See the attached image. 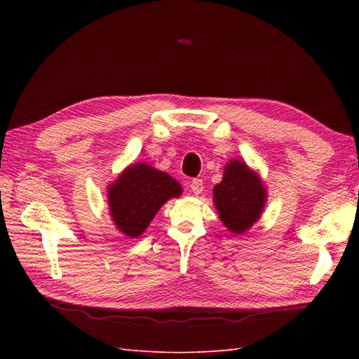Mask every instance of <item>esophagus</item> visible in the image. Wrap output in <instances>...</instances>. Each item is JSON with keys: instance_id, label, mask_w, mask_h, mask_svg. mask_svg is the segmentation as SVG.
<instances>
[{"instance_id": "esophagus-1", "label": "esophagus", "mask_w": 359, "mask_h": 359, "mask_svg": "<svg viewBox=\"0 0 359 359\" xmlns=\"http://www.w3.org/2000/svg\"><path fill=\"white\" fill-rule=\"evenodd\" d=\"M190 190L194 193V194H196V196H198V194H201L202 193V190H203V184H202V180H193L191 181V184H190Z\"/></svg>"}]
</instances>
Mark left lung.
Masks as SVG:
<instances>
[{
    "label": "left lung",
    "mask_w": 359,
    "mask_h": 359,
    "mask_svg": "<svg viewBox=\"0 0 359 359\" xmlns=\"http://www.w3.org/2000/svg\"><path fill=\"white\" fill-rule=\"evenodd\" d=\"M268 191L260 178L244 160H229L222 181L214 186L212 203L227 231L243 235L262 215Z\"/></svg>",
    "instance_id": "obj_1"
}]
</instances>
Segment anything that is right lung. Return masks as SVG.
<instances>
[{
  "label": "right lung",
  "instance_id": "1",
  "mask_svg": "<svg viewBox=\"0 0 359 359\" xmlns=\"http://www.w3.org/2000/svg\"><path fill=\"white\" fill-rule=\"evenodd\" d=\"M181 194V184L169 173L139 161L127 166L107 186V205L116 229L128 238H137L161 206Z\"/></svg>",
  "mask_w": 359,
  "mask_h": 359
}]
</instances>
